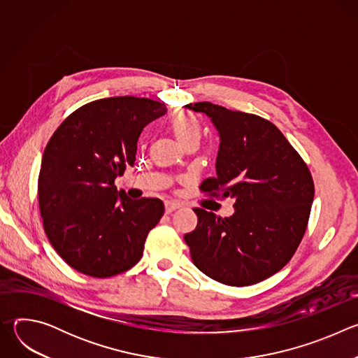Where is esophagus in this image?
<instances>
[{"instance_id": "obj_1", "label": "esophagus", "mask_w": 358, "mask_h": 358, "mask_svg": "<svg viewBox=\"0 0 358 358\" xmlns=\"http://www.w3.org/2000/svg\"><path fill=\"white\" fill-rule=\"evenodd\" d=\"M181 206L178 202H174V201H167L166 202V214H171L173 211L178 210Z\"/></svg>"}]
</instances>
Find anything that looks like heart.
Returning a JSON list of instances; mask_svg holds the SVG:
<instances>
[{
  "instance_id": "heart-1",
  "label": "heart",
  "mask_w": 358,
  "mask_h": 358,
  "mask_svg": "<svg viewBox=\"0 0 358 358\" xmlns=\"http://www.w3.org/2000/svg\"><path fill=\"white\" fill-rule=\"evenodd\" d=\"M171 130L178 143L182 145L187 141L201 138V127L199 123L187 113H177L171 120Z\"/></svg>"
}]
</instances>
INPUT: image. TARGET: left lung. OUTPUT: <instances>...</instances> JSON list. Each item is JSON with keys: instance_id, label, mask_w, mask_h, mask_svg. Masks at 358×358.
Masks as SVG:
<instances>
[{"instance_id": "8db88e82", "label": "left lung", "mask_w": 358, "mask_h": 358, "mask_svg": "<svg viewBox=\"0 0 358 358\" xmlns=\"http://www.w3.org/2000/svg\"><path fill=\"white\" fill-rule=\"evenodd\" d=\"M185 108L207 115L220 136L217 176L199 188L235 199L227 218L194 208L196 228L184 235L191 259L224 285L265 280L290 261L304 235L315 196L312 174L271 122L211 101Z\"/></svg>"}]
</instances>
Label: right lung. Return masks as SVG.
<instances>
[{
  "label": "right lung",
  "instance_id": "add662e5",
  "mask_svg": "<svg viewBox=\"0 0 358 358\" xmlns=\"http://www.w3.org/2000/svg\"><path fill=\"white\" fill-rule=\"evenodd\" d=\"M160 101L106 97L75 110L48 141L38 198L45 234L75 271L110 278L133 268L164 214L159 198L131 199L115 180L134 166L138 138L163 117Z\"/></svg>",
  "mask_w": 358,
  "mask_h": 358
}]
</instances>
